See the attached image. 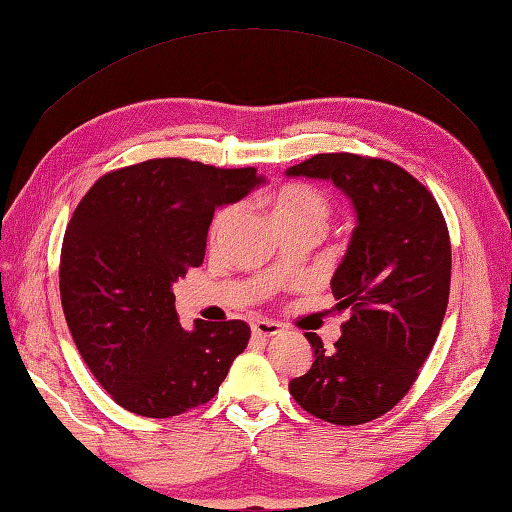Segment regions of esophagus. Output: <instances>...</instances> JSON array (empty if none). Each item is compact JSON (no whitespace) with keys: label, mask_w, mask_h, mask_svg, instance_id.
Listing matches in <instances>:
<instances>
[{"label":"esophagus","mask_w":512,"mask_h":512,"mask_svg":"<svg viewBox=\"0 0 512 512\" xmlns=\"http://www.w3.org/2000/svg\"><path fill=\"white\" fill-rule=\"evenodd\" d=\"M285 332V328L280 326V323L275 321H255L253 323V335L255 337H275V335H282Z\"/></svg>","instance_id":"34e87169"}]
</instances>
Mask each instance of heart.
Instances as JSON below:
<instances>
[{"mask_svg": "<svg viewBox=\"0 0 512 512\" xmlns=\"http://www.w3.org/2000/svg\"><path fill=\"white\" fill-rule=\"evenodd\" d=\"M234 209H221L209 227V239L216 241L227 230ZM330 218V202L319 189L307 184H287L273 198V221L278 227H314L323 232Z\"/></svg>", "mask_w": 512, "mask_h": 512, "instance_id": "heart-1", "label": "heart"}]
</instances>
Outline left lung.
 <instances>
[{
    "instance_id": "obj_1",
    "label": "left lung",
    "mask_w": 512,
    "mask_h": 512,
    "mask_svg": "<svg viewBox=\"0 0 512 512\" xmlns=\"http://www.w3.org/2000/svg\"><path fill=\"white\" fill-rule=\"evenodd\" d=\"M287 175L332 182L358 216L330 280L337 310L351 316L332 353L305 332L314 362L289 392L330 424H367L408 394L440 335L451 287L449 230L431 191L392 161L314 154Z\"/></svg>"
}]
</instances>
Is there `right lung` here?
I'll list each match as a JSON object with an SVG mask.
<instances>
[{
    "instance_id": "obj_1",
    "label": "right lung",
    "mask_w": 512,
    "mask_h": 512,
    "mask_svg": "<svg viewBox=\"0 0 512 512\" xmlns=\"http://www.w3.org/2000/svg\"><path fill=\"white\" fill-rule=\"evenodd\" d=\"M264 182L255 168L180 157L102 175L66 227L61 305L77 351L111 399L168 419L214 399L243 348L246 321H196L184 330L173 282L205 259L218 207Z\"/></svg>"
}]
</instances>
